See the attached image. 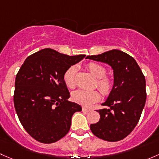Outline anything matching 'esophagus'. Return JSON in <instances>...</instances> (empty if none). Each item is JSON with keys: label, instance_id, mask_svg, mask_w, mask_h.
I'll use <instances>...</instances> for the list:
<instances>
[{"label": "esophagus", "instance_id": "1", "mask_svg": "<svg viewBox=\"0 0 159 159\" xmlns=\"http://www.w3.org/2000/svg\"><path fill=\"white\" fill-rule=\"evenodd\" d=\"M83 112H89V111H91L90 109H89V108L87 107H85V106H83Z\"/></svg>", "mask_w": 159, "mask_h": 159}]
</instances>
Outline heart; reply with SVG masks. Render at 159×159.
<instances>
[{
	"label": "heart",
	"instance_id": "obj_1",
	"mask_svg": "<svg viewBox=\"0 0 159 159\" xmlns=\"http://www.w3.org/2000/svg\"><path fill=\"white\" fill-rule=\"evenodd\" d=\"M88 70L95 77L98 79L97 86L99 90L103 95H108L111 93L113 88V81L109 77L105 76L106 70L101 65L95 63H90L87 65ZM76 68L75 66L69 67L63 75V80L65 84L69 88H73L75 86V74ZM73 98L75 102L89 106L94 102H97L100 98L99 92L96 90H85L78 89L73 93Z\"/></svg>",
	"mask_w": 159,
	"mask_h": 159
}]
</instances>
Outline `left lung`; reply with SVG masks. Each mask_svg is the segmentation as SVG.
I'll return each mask as SVG.
<instances>
[{
	"mask_svg": "<svg viewBox=\"0 0 159 159\" xmlns=\"http://www.w3.org/2000/svg\"><path fill=\"white\" fill-rule=\"evenodd\" d=\"M86 59L109 65L114 76L113 88L102 103L106 108L97 110L99 121L90 125L92 132L108 142L123 139L137 125L145 106V76L135 59L121 50H112Z\"/></svg>",
	"mask_w": 159,
	"mask_h": 159,
	"instance_id": "8db88e82",
	"label": "left lung"
}]
</instances>
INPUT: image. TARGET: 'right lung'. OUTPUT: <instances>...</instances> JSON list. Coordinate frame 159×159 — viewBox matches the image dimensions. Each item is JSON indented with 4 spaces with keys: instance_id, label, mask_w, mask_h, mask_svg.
I'll use <instances>...</instances> for the list:
<instances>
[{
    "instance_id": "right-lung-1",
    "label": "right lung",
    "mask_w": 159,
    "mask_h": 159,
    "mask_svg": "<svg viewBox=\"0 0 159 159\" xmlns=\"http://www.w3.org/2000/svg\"><path fill=\"white\" fill-rule=\"evenodd\" d=\"M86 55L68 56L46 48L29 56L16 76L14 102L21 125L34 139L53 143L68 133L81 106L70 102L63 80L69 67Z\"/></svg>"
}]
</instances>
